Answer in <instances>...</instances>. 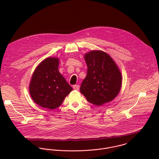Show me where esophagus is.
Listing matches in <instances>:
<instances>
[{"label":"esophagus","mask_w":159,"mask_h":159,"mask_svg":"<svg viewBox=\"0 0 159 159\" xmlns=\"http://www.w3.org/2000/svg\"><path fill=\"white\" fill-rule=\"evenodd\" d=\"M73 88H74V90H79V85H73Z\"/></svg>","instance_id":"34e87169"}]
</instances>
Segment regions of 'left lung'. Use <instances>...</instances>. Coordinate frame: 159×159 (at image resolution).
<instances>
[{"label": "left lung", "instance_id": "left-lung-1", "mask_svg": "<svg viewBox=\"0 0 159 159\" xmlns=\"http://www.w3.org/2000/svg\"><path fill=\"white\" fill-rule=\"evenodd\" d=\"M84 58L87 73L81 84L80 93L96 106L114 99L122 85L121 73L115 61L101 50L90 51L85 54Z\"/></svg>", "mask_w": 159, "mask_h": 159}]
</instances>
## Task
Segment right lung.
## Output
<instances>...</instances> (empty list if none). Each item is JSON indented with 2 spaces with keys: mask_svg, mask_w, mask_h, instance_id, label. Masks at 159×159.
<instances>
[{
  "mask_svg": "<svg viewBox=\"0 0 159 159\" xmlns=\"http://www.w3.org/2000/svg\"><path fill=\"white\" fill-rule=\"evenodd\" d=\"M59 58L48 57L34 70L29 86L34 102L42 107L54 109L73 90L58 70Z\"/></svg>",
  "mask_w": 159,
  "mask_h": 159,
  "instance_id": "add662e5",
  "label": "right lung"
}]
</instances>
